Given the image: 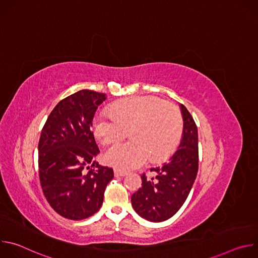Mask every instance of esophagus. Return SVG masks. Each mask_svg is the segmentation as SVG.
Instances as JSON below:
<instances>
[{"mask_svg":"<svg viewBox=\"0 0 258 258\" xmlns=\"http://www.w3.org/2000/svg\"><path fill=\"white\" fill-rule=\"evenodd\" d=\"M126 174L125 171L120 170V169H114V175L115 176H124Z\"/></svg>","mask_w":258,"mask_h":258,"instance_id":"obj_1","label":"esophagus"}]
</instances>
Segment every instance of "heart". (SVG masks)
I'll list each match as a JSON object with an SVG mask.
<instances>
[{
	"mask_svg": "<svg viewBox=\"0 0 258 258\" xmlns=\"http://www.w3.org/2000/svg\"><path fill=\"white\" fill-rule=\"evenodd\" d=\"M130 130L132 141L117 144L105 153L109 165L132 169L166 157L178 144L182 119L178 109L155 96H136L114 103L97 113L93 132L103 145H111Z\"/></svg>",
	"mask_w": 258,
	"mask_h": 258,
	"instance_id": "b5f03b06",
	"label": "heart"
}]
</instances>
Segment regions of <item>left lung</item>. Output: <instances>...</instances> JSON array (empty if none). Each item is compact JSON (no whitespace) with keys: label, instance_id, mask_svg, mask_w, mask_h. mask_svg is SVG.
<instances>
[{"label":"left lung","instance_id":"obj_1","mask_svg":"<svg viewBox=\"0 0 258 258\" xmlns=\"http://www.w3.org/2000/svg\"><path fill=\"white\" fill-rule=\"evenodd\" d=\"M181 140L175 152L161 166L151 168L154 176L142 177V187L133 194L132 205L143 218L153 223L173 216L185 203L198 172V132L182 104Z\"/></svg>","mask_w":258,"mask_h":258}]
</instances>
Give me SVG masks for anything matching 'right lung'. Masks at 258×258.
<instances>
[{"label":"right lung","instance_id":"right-lung-1","mask_svg":"<svg viewBox=\"0 0 258 258\" xmlns=\"http://www.w3.org/2000/svg\"><path fill=\"white\" fill-rule=\"evenodd\" d=\"M106 94L82 90L60 101L50 113L39 142V174L43 193L61 216L81 220L95 214L114 176L100 165V150L91 131Z\"/></svg>","mask_w":258,"mask_h":258}]
</instances>
